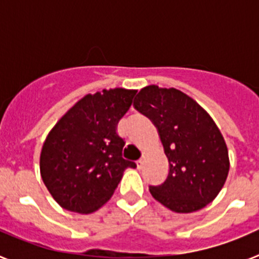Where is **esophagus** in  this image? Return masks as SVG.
Returning <instances> with one entry per match:
<instances>
[{
  "label": "esophagus",
  "mask_w": 259,
  "mask_h": 259,
  "mask_svg": "<svg viewBox=\"0 0 259 259\" xmlns=\"http://www.w3.org/2000/svg\"><path fill=\"white\" fill-rule=\"evenodd\" d=\"M144 162H145V158H141V159L136 161V166H137V168H139V170L144 167Z\"/></svg>",
  "instance_id": "obj_1"
}]
</instances>
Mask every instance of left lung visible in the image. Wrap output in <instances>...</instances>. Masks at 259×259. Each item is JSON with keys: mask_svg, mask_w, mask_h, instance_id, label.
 I'll return each mask as SVG.
<instances>
[{"mask_svg": "<svg viewBox=\"0 0 259 259\" xmlns=\"http://www.w3.org/2000/svg\"><path fill=\"white\" fill-rule=\"evenodd\" d=\"M134 106L157 127L170 166L161 185H150L153 197L175 212L206 206L230 171L227 145L211 116L179 89L158 85L141 89Z\"/></svg>", "mask_w": 259, "mask_h": 259, "instance_id": "obj_1", "label": "left lung"}]
</instances>
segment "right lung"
Segmentation results:
<instances>
[{
    "label": "right lung",
    "instance_id": "add662e5",
    "mask_svg": "<svg viewBox=\"0 0 259 259\" xmlns=\"http://www.w3.org/2000/svg\"><path fill=\"white\" fill-rule=\"evenodd\" d=\"M135 89L87 95L50 130L40 154V174L63 209L91 214L111 198L128 167L116 125L132 105Z\"/></svg>",
    "mask_w": 259,
    "mask_h": 259
}]
</instances>
